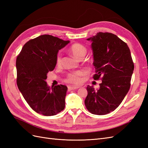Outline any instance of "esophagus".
I'll use <instances>...</instances> for the list:
<instances>
[{
	"mask_svg": "<svg viewBox=\"0 0 148 148\" xmlns=\"http://www.w3.org/2000/svg\"><path fill=\"white\" fill-rule=\"evenodd\" d=\"M79 88L78 86H69L68 87V89L69 91H70V90H73V89H77Z\"/></svg>",
	"mask_w": 148,
	"mask_h": 148,
	"instance_id": "esophagus-1",
	"label": "esophagus"
}]
</instances>
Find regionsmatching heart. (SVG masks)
Segmentation results:
<instances>
[{"mask_svg":"<svg viewBox=\"0 0 148 148\" xmlns=\"http://www.w3.org/2000/svg\"><path fill=\"white\" fill-rule=\"evenodd\" d=\"M70 52L76 59L80 60L83 59L84 56L86 55L87 49L81 44L76 43L71 46ZM56 63L57 66H60L62 64V54L60 52L58 53L56 56ZM84 74V71L82 70L69 73L65 78L64 82L71 84L77 85L81 82L82 77Z\"/></svg>","mask_w":148,"mask_h":148,"instance_id":"heart-1","label":"heart"}]
</instances>
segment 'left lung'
Segmentation results:
<instances>
[{
	"mask_svg": "<svg viewBox=\"0 0 148 148\" xmlns=\"http://www.w3.org/2000/svg\"><path fill=\"white\" fill-rule=\"evenodd\" d=\"M91 41L95 80L101 79L99 89L87 86L84 104L92 114L106 115L117 109L130 88L134 64L127 44L110 33H97L87 39Z\"/></svg>",
	"mask_w": 148,
	"mask_h": 148,
	"instance_id": "1",
	"label": "left lung"
}]
</instances>
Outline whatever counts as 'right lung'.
I'll list each match as a JSON object with an SVG mask.
<instances>
[{"mask_svg": "<svg viewBox=\"0 0 148 148\" xmlns=\"http://www.w3.org/2000/svg\"><path fill=\"white\" fill-rule=\"evenodd\" d=\"M69 41L44 34L26 42L16 61V84L24 99L36 112L55 115L65 108L67 87L57 85L51 88L46 79L56 65L59 50Z\"/></svg>", "mask_w": 148, "mask_h": 148, "instance_id": "right-lung-1", "label": "right lung"}]
</instances>
